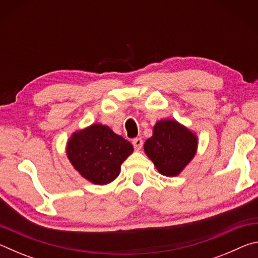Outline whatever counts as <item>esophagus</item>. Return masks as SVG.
Instances as JSON below:
<instances>
[{
    "instance_id": "obj_1",
    "label": "esophagus",
    "mask_w": 258,
    "mask_h": 258,
    "mask_svg": "<svg viewBox=\"0 0 258 258\" xmlns=\"http://www.w3.org/2000/svg\"><path fill=\"white\" fill-rule=\"evenodd\" d=\"M132 143H133L135 150H140L143 146V140L141 138H135L132 140Z\"/></svg>"
}]
</instances>
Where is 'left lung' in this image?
<instances>
[{
    "mask_svg": "<svg viewBox=\"0 0 258 258\" xmlns=\"http://www.w3.org/2000/svg\"><path fill=\"white\" fill-rule=\"evenodd\" d=\"M198 138L175 119H160L145 142V152L161 175L177 176L194 159Z\"/></svg>",
    "mask_w": 258,
    "mask_h": 258,
    "instance_id": "left-lung-1",
    "label": "left lung"
}]
</instances>
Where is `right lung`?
<instances>
[{"label":"right lung","mask_w":258,"mask_h":258,"mask_svg":"<svg viewBox=\"0 0 258 258\" xmlns=\"http://www.w3.org/2000/svg\"><path fill=\"white\" fill-rule=\"evenodd\" d=\"M133 150L132 143L102 124L76 131L66 146L73 167L87 181L99 185L108 184L119 175L120 165Z\"/></svg>","instance_id":"add662e5"}]
</instances>
